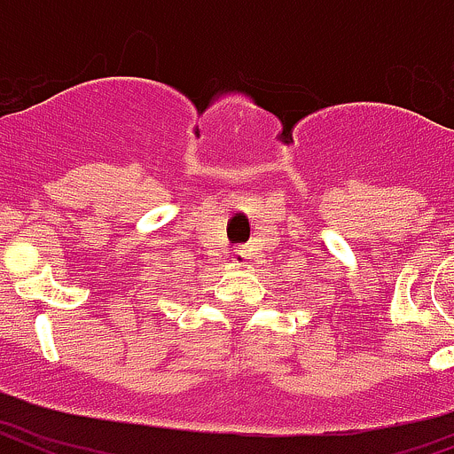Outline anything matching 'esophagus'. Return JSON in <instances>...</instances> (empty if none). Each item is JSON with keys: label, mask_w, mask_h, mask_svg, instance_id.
<instances>
[{"label": "esophagus", "mask_w": 454, "mask_h": 454, "mask_svg": "<svg viewBox=\"0 0 454 454\" xmlns=\"http://www.w3.org/2000/svg\"><path fill=\"white\" fill-rule=\"evenodd\" d=\"M244 260H247V253H244V251H235V253H232V262L242 264Z\"/></svg>", "instance_id": "obj_1"}]
</instances>
